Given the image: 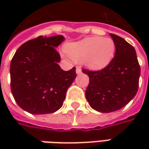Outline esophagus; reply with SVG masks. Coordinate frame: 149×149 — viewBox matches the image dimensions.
Returning a JSON list of instances; mask_svg holds the SVG:
<instances>
[{"instance_id":"esophagus-1","label":"esophagus","mask_w":149,"mask_h":149,"mask_svg":"<svg viewBox=\"0 0 149 149\" xmlns=\"http://www.w3.org/2000/svg\"><path fill=\"white\" fill-rule=\"evenodd\" d=\"M76 74H82V70H81L79 67H77V68H76Z\"/></svg>"}]
</instances>
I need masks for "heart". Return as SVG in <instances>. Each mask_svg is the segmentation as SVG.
Instances as JSON below:
<instances>
[{"label":"heart","instance_id":"b5f03b06","mask_svg":"<svg viewBox=\"0 0 149 149\" xmlns=\"http://www.w3.org/2000/svg\"><path fill=\"white\" fill-rule=\"evenodd\" d=\"M65 50L74 60L83 62L90 69L100 70L111 62L115 44L110 38L92 36L68 44Z\"/></svg>","mask_w":149,"mask_h":149}]
</instances>
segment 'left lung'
I'll return each mask as SVG.
<instances>
[{
    "instance_id": "obj_1",
    "label": "left lung",
    "mask_w": 149,
    "mask_h": 149,
    "mask_svg": "<svg viewBox=\"0 0 149 149\" xmlns=\"http://www.w3.org/2000/svg\"><path fill=\"white\" fill-rule=\"evenodd\" d=\"M116 52L111 62L98 71L83 70L89 77L85 97L100 113L116 111L134 98L139 89L140 65L134 48L123 38L110 34Z\"/></svg>"
}]
</instances>
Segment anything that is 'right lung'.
I'll return each mask as SVG.
<instances>
[{"instance_id": "1", "label": "right lung", "mask_w": 149, "mask_h": 149, "mask_svg": "<svg viewBox=\"0 0 149 149\" xmlns=\"http://www.w3.org/2000/svg\"><path fill=\"white\" fill-rule=\"evenodd\" d=\"M63 36H42L21 45L10 62V89L15 102L32 114L51 113L60 109L66 91L76 78L75 68L63 70L55 49Z\"/></svg>"}]
</instances>
